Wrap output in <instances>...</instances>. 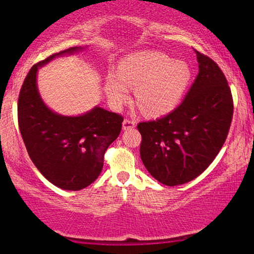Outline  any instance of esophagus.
I'll return each mask as SVG.
<instances>
[{
  "mask_svg": "<svg viewBox=\"0 0 254 254\" xmlns=\"http://www.w3.org/2000/svg\"><path fill=\"white\" fill-rule=\"evenodd\" d=\"M136 122L134 121V120H128V119H126L123 121V130H130V128H133L135 127Z\"/></svg>",
  "mask_w": 254,
  "mask_h": 254,
  "instance_id": "34e87169",
  "label": "esophagus"
}]
</instances>
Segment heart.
I'll use <instances>...</instances> for the list:
<instances>
[{
	"label": "heart",
	"instance_id": "1",
	"mask_svg": "<svg viewBox=\"0 0 254 254\" xmlns=\"http://www.w3.org/2000/svg\"><path fill=\"white\" fill-rule=\"evenodd\" d=\"M191 79V69L183 60H173L159 51L130 55L110 71L104 89L110 104L120 109L128 101V88H134L135 103L147 115H162L178 104Z\"/></svg>",
	"mask_w": 254,
	"mask_h": 254
}]
</instances>
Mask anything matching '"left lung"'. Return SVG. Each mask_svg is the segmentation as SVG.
Masks as SVG:
<instances>
[{
	"instance_id": "1",
	"label": "left lung",
	"mask_w": 254,
	"mask_h": 254,
	"mask_svg": "<svg viewBox=\"0 0 254 254\" xmlns=\"http://www.w3.org/2000/svg\"><path fill=\"white\" fill-rule=\"evenodd\" d=\"M198 75L177 109L141 122L140 156L159 183L177 186L203 173L220 152L233 118V98L214 60L195 50Z\"/></svg>"
}]
</instances>
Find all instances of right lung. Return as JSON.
<instances>
[{
	"label": "right lung",
	"instance_id": "obj_1",
	"mask_svg": "<svg viewBox=\"0 0 254 254\" xmlns=\"http://www.w3.org/2000/svg\"><path fill=\"white\" fill-rule=\"evenodd\" d=\"M81 49L72 47L32 66L18 101L19 127L30 159L47 180L65 190H80L95 182L104 153L119 136L123 122L121 115L100 106L79 117H65L42 101L37 87L38 68Z\"/></svg>",
	"mask_w": 254,
	"mask_h": 254
}]
</instances>
